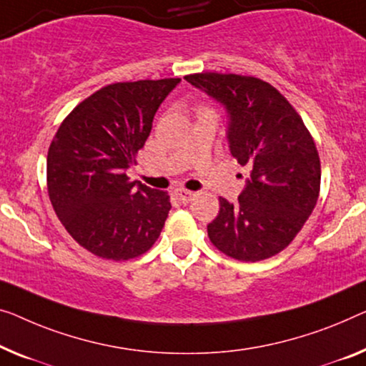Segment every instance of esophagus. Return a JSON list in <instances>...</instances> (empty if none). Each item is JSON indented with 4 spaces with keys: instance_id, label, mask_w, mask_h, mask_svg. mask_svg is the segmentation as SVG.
<instances>
[{
    "instance_id": "1",
    "label": "esophagus",
    "mask_w": 366,
    "mask_h": 366,
    "mask_svg": "<svg viewBox=\"0 0 366 366\" xmlns=\"http://www.w3.org/2000/svg\"><path fill=\"white\" fill-rule=\"evenodd\" d=\"M174 194H176V197L181 200L182 204H189V202L195 197V192H190V190H185V189H176L174 190Z\"/></svg>"
}]
</instances>
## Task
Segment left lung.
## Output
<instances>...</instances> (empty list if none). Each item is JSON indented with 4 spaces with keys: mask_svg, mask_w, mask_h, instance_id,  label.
Here are the masks:
<instances>
[{
    "mask_svg": "<svg viewBox=\"0 0 366 366\" xmlns=\"http://www.w3.org/2000/svg\"><path fill=\"white\" fill-rule=\"evenodd\" d=\"M185 80L223 107L228 148L249 172L237 202L220 197V212L207 225L210 242L239 261L274 256L317 204L320 161L312 136L291 103L263 80L215 72Z\"/></svg>",
    "mask_w": 366,
    "mask_h": 366,
    "instance_id": "8db88e82",
    "label": "left lung"
}]
</instances>
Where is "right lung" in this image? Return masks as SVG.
<instances>
[{"label": "right lung", "instance_id": "obj_1", "mask_svg": "<svg viewBox=\"0 0 366 366\" xmlns=\"http://www.w3.org/2000/svg\"><path fill=\"white\" fill-rule=\"evenodd\" d=\"M179 84L181 79H162L103 86L74 108L49 148L54 210L75 242L100 258H134L161 235L169 195L131 182L127 171L161 103Z\"/></svg>", "mask_w": 366, "mask_h": 366}]
</instances>
